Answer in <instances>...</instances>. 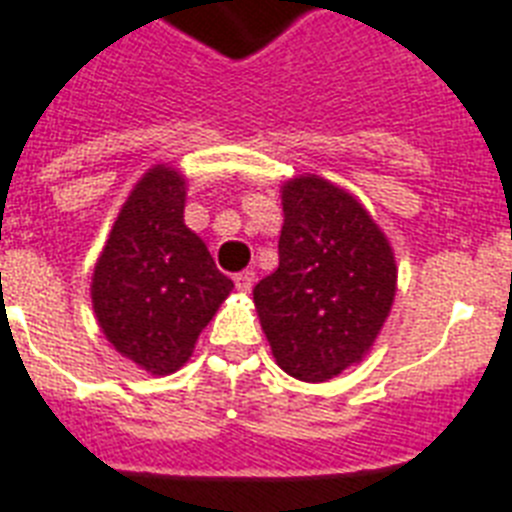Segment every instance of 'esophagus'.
Returning <instances> with one entry per match:
<instances>
[{
	"label": "esophagus",
	"mask_w": 512,
	"mask_h": 512,
	"mask_svg": "<svg viewBox=\"0 0 512 512\" xmlns=\"http://www.w3.org/2000/svg\"><path fill=\"white\" fill-rule=\"evenodd\" d=\"M233 284L239 292H249V289L255 287V271H241L233 276Z\"/></svg>",
	"instance_id": "esophagus-1"
}]
</instances>
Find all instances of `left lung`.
Returning a JSON list of instances; mask_svg holds the SVG:
<instances>
[{
	"label": "left lung",
	"mask_w": 512,
	"mask_h": 512,
	"mask_svg": "<svg viewBox=\"0 0 512 512\" xmlns=\"http://www.w3.org/2000/svg\"><path fill=\"white\" fill-rule=\"evenodd\" d=\"M281 204L279 268L255 287L260 324L284 372L332 380L380 335L396 260L366 209L321 177L289 180Z\"/></svg>",
	"instance_id": "left-lung-1"
}]
</instances>
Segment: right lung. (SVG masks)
<instances>
[{
	"label": "right lung",
	"mask_w": 512,
	"mask_h": 512,
	"mask_svg": "<svg viewBox=\"0 0 512 512\" xmlns=\"http://www.w3.org/2000/svg\"><path fill=\"white\" fill-rule=\"evenodd\" d=\"M183 207V177L154 167L116 217L92 276L103 335L154 374L188 361L199 332L233 289L204 241L185 228Z\"/></svg>",
	"instance_id": "add662e5"
}]
</instances>
